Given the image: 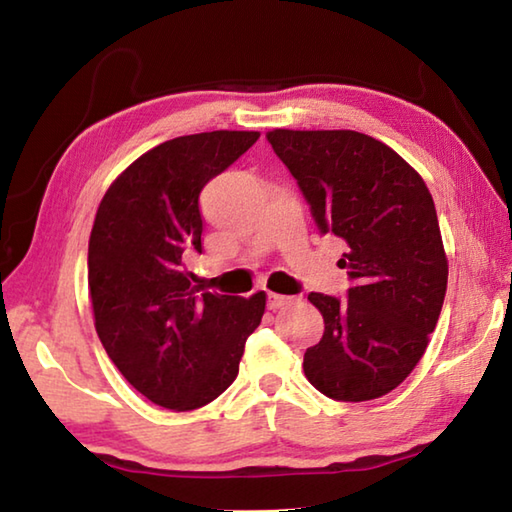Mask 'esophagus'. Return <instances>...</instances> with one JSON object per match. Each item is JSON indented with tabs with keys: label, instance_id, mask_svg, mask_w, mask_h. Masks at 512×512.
<instances>
[{
	"label": "esophagus",
	"instance_id": "esophagus-1",
	"mask_svg": "<svg viewBox=\"0 0 512 512\" xmlns=\"http://www.w3.org/2000/svg\"><path fill=\"white\" fill-rule=\"evenodd\" d=\"M293 298L291 296H282V293H273V291H268L266 293V305H268V309H282L284 305H289Z\"/></svg>",
	"mask_w": 512,
	"mask_h": 512
}]
</instances>
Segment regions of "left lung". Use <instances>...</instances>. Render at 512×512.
I'll return each mask as SVG.
<instances>
[{
    "mask_svg": "<svg viewBox=\"0 0 512 512\" xmlns=\"http://www.w3.org/2000/svg\"><path fill=\"white\" fill-rule=\"evenodd\" d=\"M296 178L320 235L348 244V298L309 293L325 334L305 352L311 386L339 402L391 393L411 375L436 329L447 257L436 205L418 171L357 131L266 133Z\"/></svg>",
    "mask_w": 512,
    "mask_h": 512,
    "instance_id": "8db88e82",
    "label": "left lung"
}]
</instances>
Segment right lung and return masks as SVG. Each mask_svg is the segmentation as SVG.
Listing matches in <instances>:
<instances>
[{"label":"right lung","mask_w":512,"mask_h":512,"mask_svg":"<svg viewBox=\"0 0 512 512\" xmlns=\"http://www.w3.org/2000/svg\"><path fill=\"white\" fill-rule=\"evenodd\" d=\"M253 131L173 137L110 185L88 248L94 327L108 357L146 400L192 411L239 372L266 293H198L185 257L201 253L203 187L257 142Z\"/></svg>","instance_id":"obj_1"}]
</instances>
